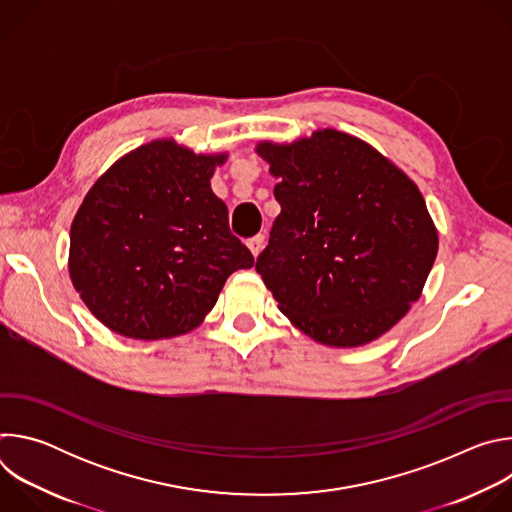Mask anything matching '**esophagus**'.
<instances>
[{
    "instance_id": "1",
    "label": "esophagus",
    "mask_w": 512,
    "mask_h": 512,
    "mask_svg": "<svg viewBox=\"0 0 512 512\" xmlns=\"http://www.w3.org/2000/svg\"><path fill=\"white\" fill-rule=\"evenodd\" d=\"M249 251L253 253V257H257L261 251H263V247H265V237L263 235H257V237H253V239H249Z\"/></svg>"
}]
</instances>
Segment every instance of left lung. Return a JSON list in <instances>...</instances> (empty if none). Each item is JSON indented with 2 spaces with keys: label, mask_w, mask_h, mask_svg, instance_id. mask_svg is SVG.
I'll return each instance as SVG.
<instances>
[{
  "label": "left lung",
  "mask_w": 512,
  "mask_h": 512,
  "mask_svg": "<svg viewBox=\"0 0 512 512\" xmlns=\"http://www.w3.org/2000/svg\"><path fill=\"white\" fill-rule=\"evenodd\" d=\"M281 206L257 273L312 340L352 348L391 330L419 300L437 229L415 182L338 129L257 143Z\"/></svg>",
  "instance_id": "8db88e82"
}]
</instances>
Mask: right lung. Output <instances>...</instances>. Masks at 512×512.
<instances>
[{
  "mask_svg": "<svg viewBox=\"0 0 512 512\" xmlns=\"http://www.w3.org/2000/svg\"><path fill=\"white\" fill-rule=\"evenodd\" d=\"M227 154L143 143L87 192L70 227L68 273L91 314L135 340L194 330L251 251L231 235L210 178Z\"/></svg>",
  "mask_w": 512,
  "mask_h": 512,
  "instance_id": "right-lung-1",
  "label": "right lung"
}]
</instances>
